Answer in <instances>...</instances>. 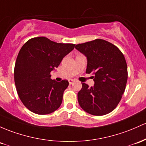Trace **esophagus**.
<instances>
[{
  "instance_id": "esophagus-1",
  "label": "esophagus",
  "mask_w": 146,
  "mask_h": 146,
  "mask_svg": "<svg viewBox=\"0 0 146 146\" xmlns=\"http://www.w3.org/2000/svg\"><path fill=\"white\" fill-rule=\"evenodd\" d=\"M68 82H69V84H72L74 82V80H70L68 81Z\"/></svg>"
}]
</instances>
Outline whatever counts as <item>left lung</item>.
I'll use <instances>...</instances> for the list:
<instances>
[{"mask_svg": "<svg viewBox=\"0 0 146 146\" xmlns=\"http://www.w3.org/2000/svg\"><path fill=\"white\" fill-rule=\"evenodd\" d=\"M76 48L87 57L86 73L93 75L94 86L82 82L78 100L90 114L103 116L113 111L121 101L127 80L124 55L115 45L97 39L77 44Z\"/></svg>", "mask_w": 146, "mask_h": 146, "instance_id": "obj_1", "label": "left lung"}]
</instances>
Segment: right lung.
Returning a JSON list of instances; mask_svg holds the SVG:
<instances>
[{
  "label": "right lung",
  "mask_w": 146,
  "mask_h": 146,
  "mask_svg": "<svg viewBox=\"0 0 146 146\" xmlns=\"http://www.w3.org/2000/svg\"><path fill=\"white\" fill-rule=\"evenodd\" d=\"M75 46L39 36L22 46L14 66V82L19 98L30 111L45 115L60 107L68 82L51 80L50 72Z\"/></svg>",
  "instance_id": "1"
}]
</instances>
